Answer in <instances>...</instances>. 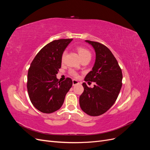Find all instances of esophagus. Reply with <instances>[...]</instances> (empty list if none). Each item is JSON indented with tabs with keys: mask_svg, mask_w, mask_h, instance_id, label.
Segmentation results:
<instances>
[{
	"mask_svg": "<svg viewBox=\"0 0 150 150\" xmlns=\"http://www.w3.org/2000/svg\"><path fill=\"white\" fill-rule=\"evenodd\" d=\"M79 83V81H78L77 80H75V79L72 80V85H73V86H75L76 84H78Z\"/></svg>",
	"mask_w": 150,
	"mask_h": 150,
	"instance_id": "esophagus-1",
	"label": "esophagus"
}]
</instances>
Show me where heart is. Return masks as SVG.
<instances>
[{
    "label": "heart",
    "instance_id": "1",
    "mask_svg": "<svg viewBox=\"0 0 150 150\" xmlns=\"http://www.w3.org/2000/svg\"><path fill=\"white\" fill-rule=\"evenodd\" d=\"M76 51H77V52L78 53L80 58L81 59V60L84 59L91 57V52H89L88 49H87L85 47L78 46L76 48ZM66 55V52L64 51L62 52V55H61V62H62L64 61ZM70 73L72 76H73L74 77H76V78H77V77L78 76V73H77V72L76 71H74V70H71L70 71Z\"/></svg>",
    "mask_w": 150,
    "mask_h": 150
}]
</instances>
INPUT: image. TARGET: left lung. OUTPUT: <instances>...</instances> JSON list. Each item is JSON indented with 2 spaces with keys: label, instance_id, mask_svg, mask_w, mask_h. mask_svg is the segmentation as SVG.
<instances>
[{
  "label": "left lung",
  "instance_id": "left-lung-1",
  "mask_svg": "<svg viewBox=\"0 0 150 150\" xmlns=\"http://www.w3.org/2000/svg\"><path fill=\"white\" fill-rule=\"evenodd\" d=\"M85 41L94 49L96 61L84 81L95 84L91 88L83 83L84 92L79 97V104L86 114L97 116L106 112L115 103L122 86V74L116 59L106 46L98 42Z\"/></svg>",
  "mask_w": 150,
  "mask_h": 150
}]
</instances>
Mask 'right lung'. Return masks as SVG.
Listing matches in <instances>:
<instances>
[{"instance_id": "obj_1", "label": "right lung", "mask_w": 150, "mask_h": 150, "mask_svg": "<svg viewBox=\"0 0 150 150\" xmlns=\"http://www.w3.org/2000/svg\"><path fill=\"white\" fill-rule=\"evenodd\" d=\"M72 39L54 40L46 45L31 62L27 88L33 106L44 113L59 110L72 81L67 78L59 81L56 78L61 67V55Z\"/></svg>"}]
</instances>
